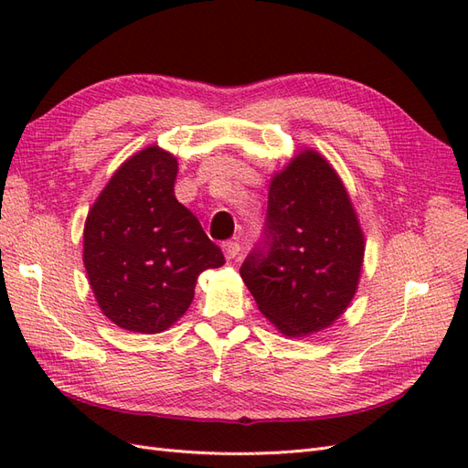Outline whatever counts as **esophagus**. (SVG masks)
Returning <instances> with one entry per match:
<instances>
[{
	"label": "esophagus",
	"instance_id": "1",
	"mask_svg": "<svg viewBox=\"0 0 468 468\" xmlns=\"http://www.w3.org/2000/svg\"><path fill=\"white\" fill-rule=\"evenodd\" d=\"M222 250H224V256L229 258V260H234L236 256H239V244L238 242H234V239H229V242H224L222 244Z\"/></svg>",
	"mask_w": 468,
	"mask_h": 468
}]
</instances>
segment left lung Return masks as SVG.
Returning <instances> with one entry per match:
<instances>
[{"label":"left lung","mask_w":468,"mask_h":468,"mask_svg":"<svg viewBox=\"0 0 468 468\" xmlns=\"http://www.w3.org/2000/svg\"><path fill=\"white\" fill-rule=\"evenodd\" d=\"M363 251L342 181L320 154L304 150L273 177L261 238L239 275L282 334L308 335L351 303Z\"/></svg>","instance_id":"left-lung-1"}]
</instances>
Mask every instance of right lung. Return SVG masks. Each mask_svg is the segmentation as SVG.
Returning a JSON list of instances; mask_svg holds the SVG:
<instances>
[{
  "mask_svg": "<svg viewBox=\"0 0 468 468\" xmlns=\"http://www.w3.org/2000/svg\"><path fill=\"white\" fill-rule=\"evenodd\" d=\"M177 160L150 146L126 160L91 207L83 263L103 314L158 334L189 308L197 277L226 260L174 193Z\"/></svg>",
  "mask_w": 468,
  "mask_h": 468,
  "instance_id": "obj_1",
  "label": "right lung"
}]
</instances>
